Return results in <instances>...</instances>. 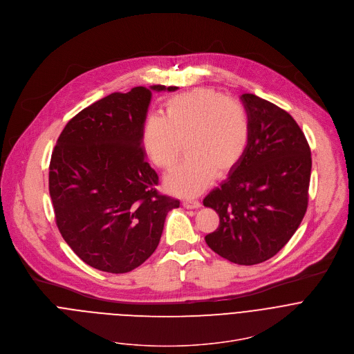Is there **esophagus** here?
Returning a JSON list of instances; mask_svg holds the SVG:
<instances>
[{"mask_svg": "<svg viewBox=\"0 0 354 354\" xmlns=\"http://www.w3.org/2000/svg\"><path fill=\"white\" fill-rule=\"evenodd\" d=\"M183 207L187 208V209H196V208H200L201 204H200L198 200H185Z\"/></svg>", "mask_w": 354, "mask_h": 354, "instance_id": "obj_1", "label": "esophagus"}]
</instances>
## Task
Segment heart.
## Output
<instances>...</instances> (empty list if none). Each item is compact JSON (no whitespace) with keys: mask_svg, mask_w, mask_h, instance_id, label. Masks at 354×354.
I'll list each match as a JSON object with an SVG mask.
<instances>
[{"mask_svg":"<svg viewBox=\"0 0 354 354\" xmlns=\"http://www.w3.org/2000/svg\"><path fill=\"white\" fill-rule=\"evenodd\" d=\"M250 138L244 106L209 88L171 97L165 117L149 115L140 129L145 151L161 169H171L186 146L189 156L165 179L167 187L180 196H194L214 176L230 174L245 156Z\"/></svg>","mask_w":354,"mask_h":354,"instance_id":"1","label":"heart"}]
</instances>
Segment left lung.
Listing matches in <instances>:
<instances>
[{
    "mask_svg": "<svg viewBox=\"0 0 354 354\" xmlns=\"http://www.w3.org/2000/svg\"><path fill=\"white\" fill-rule=\"evenodd\" d=\"M251 124L241 162L203 201L216 211L219 226L208 247L237 265L273 258L299 227L309 201L312 156L297 121L279 106L241 95Z\"/></svg>",
    "mask_w": 354,
    "mask_h": 354,
    "instance_id": "8db88e82",
    "label": "left lung"
}]
</instances>
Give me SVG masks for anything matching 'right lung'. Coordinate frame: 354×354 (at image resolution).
<instances>
[{
  "label": "right lung",
  "mask_w": 354,
  "mask_h": 354,
  "mask_svg": "<svg viewBox=\"0 0 354 354\" xmlns=\"http://www.w3.org/2000/svg\"><path fill=\"white\" fill-rule=\"evenodd\" d=\"M114 92L73 117L49 164V194L57 229L86 265L128 273L156 251L167 214L179 200L157 192L158 175L145 160L140 129L153 91Z\"/></svg>",
  "instance_id": "right-lung-1"
}]
</instances>
